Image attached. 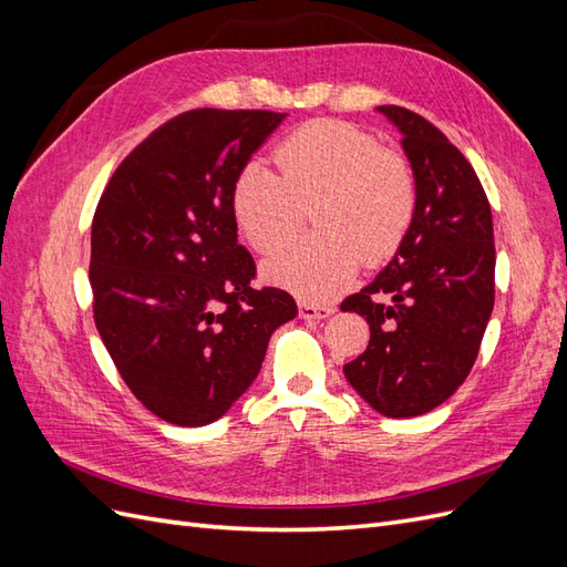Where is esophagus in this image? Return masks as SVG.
I'll use <instances>...</instances> for the list:
<instances>
[{"label":"esophagus","instance_id":"obj_1","mask_svg":"<svg viewBox=\"0 0 567 567\" xmlns=\"http://www.w3.org/2000/svg\"><path fill=\"white\" fill-rule=\"evenodd\" d=\"M333 315L331 305H315V302H300V317L302 319H326Z\"/></svg>","mask_w":567,"mask_h":567}]
</instances>
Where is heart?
Returning <instances> with one entry per match:
<instances>
[{"mask_svg":"<svg viewBox=\"0 0 567 567\" xmlns=\"http://www.w3.org/2000/svg\"><path fill=\"white\" fill-rule=\"evenodd\" d=\"M277 173L248 163L231 184V215L248 246L262 255L284 248L312 210L319 234L265 265V274L307 302L331 300L359 267L398 252L414 225L419 188L402 153L340 120H315L290 132L271 153Z\"/></svg>","mask_w":567,"mask_h":567,"instance_id":"1","label":"heart"}]
</instances>
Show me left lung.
Here are the masks:
<instances>
[{"label": "left lung", "instance_id": "8db88e82", "mask_svg": "<svg viewBox=\"0 0 567 567\" xmlns=\"http://www.w3.org/2000/svg\"><path fill=\"white\" fill-rule=\"evenodd\" d=\"M402 132L419 205L394 260L340 310L369 323L367 350L342 367L390 419L421 416L466 381L494 307L492 210L473 165L431 120L379 106Z\"/></svg>", "mask_w": 567, "mask_h": 567}]
</instances>
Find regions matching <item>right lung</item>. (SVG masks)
<instances>
[{
	"mask_svg": "<svg viewBox=\"0 0 567 567\" xmlns=\"http://www.w3.org/2000/svg\"><path fill=\"white\" fill-rule=\"evenodd\" d=\"M284 113L194 109L117 165L92 219V310L120 379L158 419L217 421L260 373L277 326L298 315L255 288L236 241L231 184Z\"/></svg>",
	"mask_w": 567,
	"mask_h": 567,
	"instance_id": "right-lung-1",
	"label": "right lung"
}]
</instances>
